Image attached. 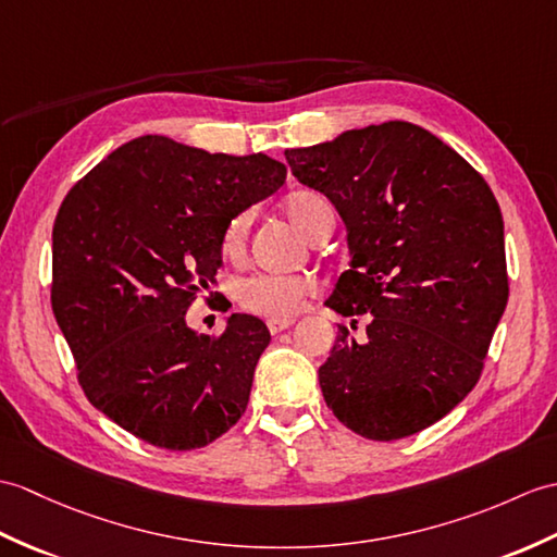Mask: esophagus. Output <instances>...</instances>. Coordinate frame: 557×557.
<instances>
[{
  "instance_id": "esophagus-1",
  "label": "esophagus",
  "mask_w": 557,
  "mask_h": 557,
  "mask_svg": "<svg viewBox=\"0 0 557 557\" xmlns=\"http://www.w3.org/2000/svg\"><path fill=\"white\" fill-rule=\"evenodd\" d=\"M294 325V318H280V320H268V330L273 332V334H280V332H284L287 327H292Z\"/></svg>"
}]
</instances>
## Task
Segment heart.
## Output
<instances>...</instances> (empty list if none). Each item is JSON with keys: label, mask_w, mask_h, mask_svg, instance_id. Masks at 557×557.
<instances>
[{"label": "heart", "mask_w": 557, "mask_h": 557, "mask_svg": "<svg viewBox=\"0 0 557 557\" xmlns=\"http://www.w3.org/2000/svg\"><path fill=\"white\" fill-rule=\"evenodd\" d=\"M284 213L292 220V225L301 232L304 237L313 239L322 227V220L332 213V206L325 197L315 191H296L284 201ZM251 215L244 211L232 215L220 237V249L225 258H239L247 249ZM315 292V284L304 275H275V273H258L237 282L235 296L237 304L249 310V313L263 315L270 320L289 318L299 313L304 301Z\"/></svg>", "instance_id": "heart-1"}]
</instances>
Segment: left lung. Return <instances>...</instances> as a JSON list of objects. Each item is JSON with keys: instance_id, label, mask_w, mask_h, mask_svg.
Returning <instances> with one entry per match:
<instances>
[{"instance_id": "obj_1", "label": "left lung", "mask_w": 557, "mask_h": 557, "mask_svg": "<svg viewBox=\"0 0 557 557\" xmlns=\"http://www.w3.org/2000/svg\"><path fill=\"white\" fill-rule=\"evenodd\" d=\"M348 230L351 270L325 301L370 313L366 339L339 327L318 380L339 422L394 442L448 416L480 380L508 304L503 215L458 151L406 121L284 151Z\"/></svg>"}]
</instances>
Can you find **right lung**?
Instances as JSON below:
<instances>
[{
	"label": "right lung",
	"mask_w": 557,
	"mask_h": 557,
	"mask_svg": "<svg viewBox=\"0 0 557 557\" xmlns=\"http://www.w3.org/2000/svg\"><path fill=\"white\" fill-rule=\"evenodd\" d=\"M284 177V163L265 153L230 157L145 135L63 199L51 232V310L89 404L141 442L201 448L247 410L270 344L263 320L232 313L209 337L185 313L223 265L227 220Z\"/></svg>",
	"instance_id": "obj_1"
}]
</instances>
